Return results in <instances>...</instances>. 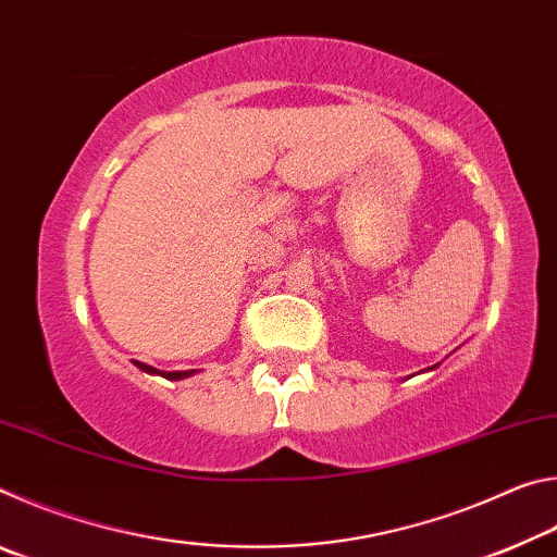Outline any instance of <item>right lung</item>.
Returning a JSON list of instances; mask_svg holds the SVG:
<instances>
[{"mask_svg": "<svg viewBox=\"0 0 557 557\" xmlns=\"http://www.w3.org/2000/svg\"><path fill=\"white\" fill-rule=\"evenodd\" d=\"M135 366L137 369H143L145 373H162V371H157V369H152V366H147V363H139V361H135ZM194 371H174V373H162L164 379H169V381H178V379H186V375H191Z\"/></svg>", "mask_w": 557, "mask_h": 557, "instance_id": "add662e5", "label": "right lung"}]
</instances>
